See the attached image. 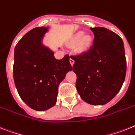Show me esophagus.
Segmentation results:
<instances>
[{
  "label": "esophagus",
  "mask_w": 135,
  "mask_h": 135,
  "mask_svg": "<svg viewBox=\"0 0 135 135\" xmlns=\"http://www.w3.org/2000/svg\"><path fill=\"white\" fill-rule=\"evenodd\" d=\"M69 62H70V64H71V65L73 66V64H74V62H75V61H74V60H73L72 58H70Z\"/></svg>",
  "instance_id": "34e87169"
}]
</instances>
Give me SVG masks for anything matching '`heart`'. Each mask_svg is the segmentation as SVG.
<instances>
[{
  "label": "heart",
  "mask_w": 135,
  "mask_h": 135,
  "mask_svg": "<svg viewBox=\"0 0 135 135\" xmlns=\"http://www.w3.org/2000/svg\"><path fill=\"white\" fill-rule=\"evenodd\" d=\"M92 43V39L90 36L85 35L84 32L79 31L71 37L70 44L72 46L76 45L77 44V50L80 53H83L89 49Z\"/></svg>",
  "instance_id": "1"
}]
</instances>
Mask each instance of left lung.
<instances>
[{"mask_svg":"<svg viewBox=\"0 0 135 135\" xmlns=\"http://www.w3.org/2000/svg\"><path fill=\"white\" fill-rule=\"evenodd\" d=\"M94 39L91 49L83 55L71 56L75 63L76 89L81 98L94 105H103L114 97L126 74L123 42L114 32L103 28H91Z\"/></svg>","mask_w":135,"mask_h":135,"instance_id":"left-lung-1","label":"left lung"}]
</instances>
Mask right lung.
<instances>
[{"mask_svg": "<svg viewBox=\"0 0 135 135\" xmlns=\"http://www.w3.org/2000/svg\"><path fill=\"white\" fill-rule=\"evenodd\" d=\"M48 28L31 30L14 49V84L21 98L37 111H45L55 105L58 86L72 70L68 55L57 60L53 51L42 44Z\"/></svg>", "mask_w": 135, "mask_h": 135, "instance_id": "1", "label": "right lung"}]
</instances>
